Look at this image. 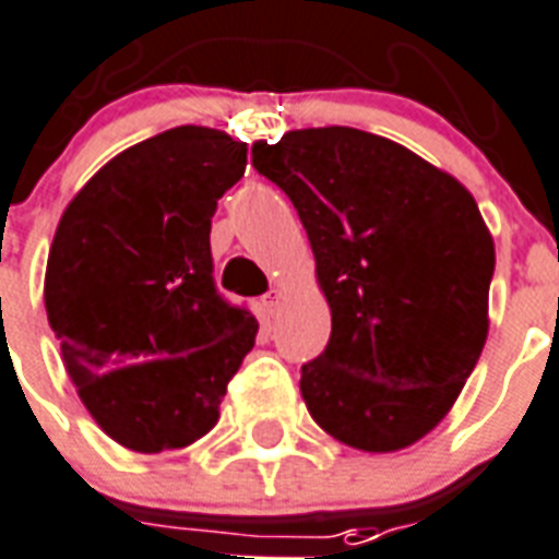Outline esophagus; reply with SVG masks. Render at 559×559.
I'll list each match as a JSON object with an SVG mask.
<instances>
[{"mask_svg": "<svg viewBox=\"0 0 559 559\" xmlns=\"http://www.w3.org/2000/svg\"><path fill=\"white\" fill-rule=\"evenodd\" d=\"M280 306H283V294L280 292H271L262 297V311H265V317H274L280 311Z\"/></svg>", "mask_w": 559, "mask_h": 559, "instance_id": "34e87169", "label": "esophagus"}]
</instances>
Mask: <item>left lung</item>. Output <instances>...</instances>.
Returning a JSON list of instances; mask_svg holds the SVG:
<instances>
[{
  "instance_id": "obj_1",
  "label": "left lung",
  "mask_w": 559,
  "mask_h": 559,
  "mask_svg": "<svg viewBox=\"0 0 559 559\" xmlns=\"http://www.w3.org/2000/svg\"><path fill=\"white\" fill-rule=\"evenodd\" d=\"M253 167L300 213L332 337L302 364L332 439L395 453L456 404L488 341L497 253L471 190L390 138L352 127L257 141Z\"/></svg>"
}]
</instances>
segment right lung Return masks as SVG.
<instances>
[{"label":"right lung","mask_w":559,"mask_h":559,"mask_svg":"<svg viewBox=\"0 0 559 559\" xmlns=\"http://www.w3.org/2000/svg\"><path fill=\"white\" fill-rule=\"evenodd\" d=\"M248 144L176 127L129 146L62 213L46 314L100 430L135 453L193 444L218 421L257 317L213 283L210 218L245 176Z\"/></svg>","instance_id":"right-lung-1"}]
</instances>
